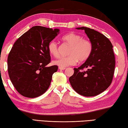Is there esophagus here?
Instances as JSON below:
<instances>
[{
  "label": "esophagus",
  "instance_id": "1",
  "mask_svg": "<svg viewBox=\"0 0 128 128\" xmlns=\"http://www.w3.org/2000/svg\"><path fill=\"white\" fill-rule=\"evenodd\" d=\"M58 68L60 69V70H65L66 68H61V67H59Z\"/></svg>",
  "mask_w": 128,
  "mask_h": 128
}]
</instances>
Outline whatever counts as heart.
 Segmentation results:
<instances>
[{
	"label": "heart",
	"mask_w": 128,
	"mask_h": 128,
	"mask_svg": "<svg viewBox=\"0 0 128 128\" xmlns=\"http://www.w3.org/2000/svg\"><path fill=\"white\" fill-rule=\"evenodd\" d=\"M62 40L71 45L68 50V56H61L54 60L53 64L61 68H66L74 65L77 60L84 61L88 58L92 50L91 42L83 37L77 33H69L64 36ZM48 50L50 54L54 56H58V46L56 42L52 41L48 45Z\"/></svg>",
	"instance_id": "obj_1"
}]
</instances>
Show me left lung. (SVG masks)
<instances>
[{"label": "left lung", "mask_w": 128, "mask_h": 128, "mask_svg": "<svg viewBox=\"0 0 128 128\" xmlns=\"http://www.w3.org/2000/svg\"><path fill=\"white\" fill-rule=\"evenodd\" d=\"M77 29L84 30L92 45L88 58L69 78L72 88L77 93L87 97L99 95L111 84L115 68L113 46L109 39L92 29L82 26ZM87 68L86 71H81Z\"/></svg>", "instance_id": "obj_1"}]
</instances>
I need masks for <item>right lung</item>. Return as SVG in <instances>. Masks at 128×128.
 <instances>
[{"label":"right lung","instance_id":"1","mask_svg":"<svg viewBox=\"0 0 128 128\" xmlns=\"http://www.w3.org/2000/svg\"><path fill=\"white\" fill-rule=\"evenodd\" d=\"M59 33V29L34 26L14 42L8 56V72L12 83L22 95L38 97L49 87L58 66H46L51 58L48 45Z\"/></svg>","mask_w":128,"mask_h":128}]
</instances>
